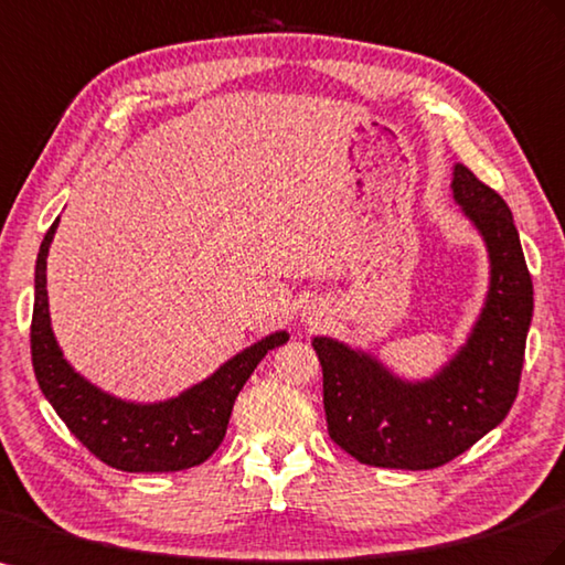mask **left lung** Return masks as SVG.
I'll list each match as a JSON object with an SVG mask.
<instances>
[{"mask_svg":"<svg viewBox=\"0 0 565 565\" xmlns=\"http://www.w3.org/2000/svg\"><path fill=\"white\" fill-rule=\"evenodd\" d=\"M454 200L490 252V292L476 328L445 369L423 383L392 375L371 354L313 338L323 365V406L334 445L377 468L449 463L507 418L521 383L532 320V280L507 202L463 163Z\"/></svg>","mask_w":565,"mask_h":565,"instance_id":"obj_1","label":"left lung"}]
</instances>
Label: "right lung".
Segmentation results:
<instances>
[{
	"label": "right lung",
	"mask_w": 565,
	"mask_h": 565,
	"mask_svg": "<svg viewBox=\"0 0 565 565\" xmlns=\"http://www.w3.org/2000/svg\"><path fill=\"white\" fill-rule=\"evenodd\" d=\"M58 218L44 235L35 266V303L30 323V354L42 394L78 437L106 466L126 472H175L204 463L225 437L239 390L270 349L289 340L273 332L247 347L221 369L159 404H132L102 392L71 369L50 326L47 254Z\"/></svg>",
	"instance_id": "obj_1"
}]
</instances>
